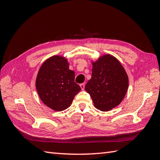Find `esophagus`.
Masks as SVG:
<instances>
[{
  "instance_id": "1",
  "label": "esophagus",
  "mask_w": 160,
  "mask_h": 160,
  "mask_svg": "<svg viewBox=\"0 0 160 160\" xmlns=\"http://www.w3.org/2000/svg\"><path fill=\"white\" fill-rule=\"evenodd\" d=\"M80 87L81 89H82V90H84V83H82L80 84Z\"/></svg>"
}]
</instances>
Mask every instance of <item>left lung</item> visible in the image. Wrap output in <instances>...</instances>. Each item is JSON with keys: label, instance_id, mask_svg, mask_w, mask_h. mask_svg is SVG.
<instances>
[{"label": "left lung", "instance_id": "obj_1", "mask_svg": "<svg viewBox=\"0 0 160 160\" xmlns=\"http://www.w3.org/2000/svg\"><path fill=\"white\" fill-rule=\"evenodd\" d=\"M91 78L84 89L92 98L94 106L102 111H108L124 99L128 87V78L117 58L107 54L92 62Z\"/></svg>", "mask_w": 160, "mask_h": 160}]
</instances>
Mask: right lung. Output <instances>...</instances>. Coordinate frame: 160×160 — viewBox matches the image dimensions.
<instances>
[{
    "label": "right lung",
    "mask_w": 160,
    "mask_h": 160,
    "mask_svg": "<svg viewBox=\"0 0 160 160\" xmlns=\"http://www.w3.org/2000/svg\"><path fill=\"white\" fill-rule=\"evenodd\" d=\"M74 80L75 73L69 69L67 60L53 56L40 68L36 80L37 92L47 107L56 111H63L70 107L81 90Z\"/></svg>",
    "instance_id": "add662e5"
}]
</instances>
